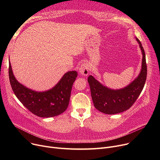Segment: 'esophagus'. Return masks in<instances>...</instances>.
<instances>
[{
	"label": "esophagus",
	"instance_id": "esophagus-1",
	"mask_svg": "<svg viewBox=\"0 0 160 160\" xmlns=\"http://www.w3.org/2000/svg\"><path fill=\"white\" fill-rule=\"evenodd\" d=\"M79 72L82 75L87 76L89 72V67L88 64H87V63L82 64L80 67Z\"/></svg>",
	"mask_w": 160,
	"mask_h": 160
}]
</instances>
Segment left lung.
<instances>
[{
	"instance_id": "1",
	"label": "left lung",
	"mask_w": 160,
	"mask_h": 160,
	"mask_svg": "<svg viewBox=\"0 0 160 160\" xmlns=\"http://www.w3.org/2000/svg\"><path fill=\"white\" fill-rule=\"evenodd\" d=\"M141 50L142 67L140 74L128 86L121 89H111L101 84L93 76H89L92 100L94 106L100 112L112 115L123 112L136 101L144 88L147 79V68L145 50L140 41L136 38Z\"/></svg>"
}]
</instances>
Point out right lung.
Here are the masks:
<instances>
[{
  "label": "right lung",
  "mask_w": 160,
  "mask_h": 160,
  "mask_svg": "<svg viewBox=\"0 0 160 160\" xmlns=\"http://www.w3.org/2000/svg\"><path fill=\"white\" fill-rule=\"evenodd\" d=\"M77 76V71L67 72L51 89L37 92L24 86L15 79L9 62V78L13 93L30 112L40 117H55L67 110Z\"/></svg>",
  "instance_id": "right-lung-1"
}]
</instances>
